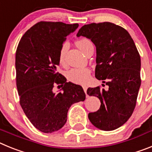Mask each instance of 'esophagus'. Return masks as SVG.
Masks as SVG:
<instances>
[{
  "instance_id": "obj_1",
  "label": "esophagus",
  "mask_w": 152,
  "mask_h": 152,
  "mask_svg": "<svg viewBox=\"0 0 152 152\" xmlns=\"http://www.w3.org/2000/svg\"><path fill=\"white\" fill-rule=\"evenodd\" d=\"M83 89H84V93H85V94H87V90H88V87H87V86H85V85H84V86H83ZM87 96H88V95H87Z\"/></svg>"
}]
</instances>
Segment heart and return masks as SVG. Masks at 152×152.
<instances>
[{
	"mask_svg": "<svg viewBox=\"0 0 152 152\" xmlns=\"http://www.w3.org/2000/svg\"><path fill=\"white\" fill-rule=\"evenodd\" d=\"M75 44L84 53L89 47L93 45L91 40L87 38L79 39L76 41ZM68 48V43L64 42L60 49L59 53H58V62L61 65H64L65 63V55H66ZM90 75H91V70L89 68H77L69 70L67 72L66 76L68 80H70L71 82L75 83V84H84L89 80Z\"/></svg>",
	"mask_w": 152,
	"mask_h": 152,
	"instance_id": "heart-1",
	"label": "heart"
}]
</instances>
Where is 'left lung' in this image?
Instances as JSON below:
<instances>
[{
	"label": "left lung",
	"instance_id": "left-lung-1",
	"mask_svg": "<svg viewBox=\"0 0 152 152\" xmlns=\"http://www.w3.org/2000/svg\"><path fill=\"white\" fill-rule=\"evenodd\" d=\"M80 36L96 45L95 77L109 87L107 91L100 87L88 89V94L97 96L101 103L88 118L100 129H116L129 119L136 105L141 85L140 55L127 30L113 23L84 25L77 34Z\"/></svg>",
	"mask_w": 152,
	"mask_h": 152
}]
</instances>
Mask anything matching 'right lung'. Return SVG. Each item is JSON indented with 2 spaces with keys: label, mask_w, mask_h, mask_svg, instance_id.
<instances>
[{
  "label": "right lung",
  "mask_w": 152,
  "mask_h": 152,
  "mask_svg": "<svg viewBox=\"0 0 152 152\" xmlns=\"http://www.w3.org/2000/svg\"><path fill=\"white\" fill-rule=\"evenodd\" d=\"M77 27V23L40 21L24 33L17 46L16 82L20 104L34 127L45 133L62 128L70 107L85 100L81 86L66 82L57 72L61 45ZM56 84L62 92H53Z\"/></svg>",
  "instance_id": "obj_1"
}]
</instances>
